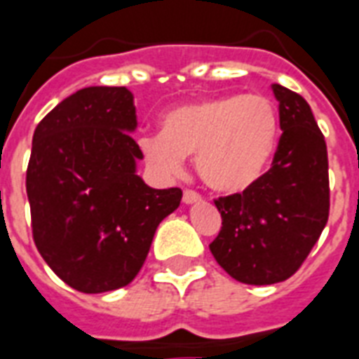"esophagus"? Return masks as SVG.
Returning <instances> with one entry per match:
<instances>
[{
    "instance_id": "obj_1",
    "label": "esophagus",
    "mask_w": 359,
    "mask_h": 359,
    "mask_svg": "<svg viewBox=\"0 0 359 359\" xmlns=\"http://www.w3.org/2000/svg\"><path fill=\"white\" fill-rule=\"evenodd\" d=\"M200 200H202V196H200L198 193L191 191V189H187V191L183 193V202H185V204H194V202H200Z\"/></svg>"
}]
</instances>
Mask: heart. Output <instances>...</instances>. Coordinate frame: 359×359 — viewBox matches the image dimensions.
<instances>
[{"label":"heart","instance_id":"b5f03b06","mask_svg":"<svg viewBox=\"0 0 359 359\" xmlns=\"http://www.w3.org/2000/svg\"><path fill=\"white\" fill-rule=\"evenodd\" d=\"M279 116L262 95H221L177 107L161 119V135L140 138L149 165L177 174L194 155L200 180L213 191L241 193L268 170Z\"/></svg>","mask_w":359,"mask_h":359}]
</instances>
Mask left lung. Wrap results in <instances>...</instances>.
Segmentation results:
<instances>
[{
  "instance_id": "8db88e82",
  "label": "left lung",
  "mask_w": 359,
  "mask_h": 359,
  "mask_svg": "<svg viewBox=\"0 0 359 359\" xmlns=\"http://www.w3.org/2000/svg\"><path fill=\"white\" fill-rule=\"evenodd\" d=\"M283 135L273 163L243 193L215 200L223 226L210 243L219 266L245 285H273L292 277L330 215L324 135L304 97L271 86Z\"/></svg>"
}]
</instances>
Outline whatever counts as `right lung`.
Returning <instances> with one entry per match:
<instances>
[{
  "label": "right lung",
  "mask_w": 359,
  "mask_h": 359,
  "mask_svg": "<svg viewBox=\"0 0 359 359\" xmlns=\"http://www.w3.org/2000/svg\"><path fill=\"white\" fill-rule=\"evenodd\" d=\"M135 97L91 86L50 110L33 133L26 174L33 241L61 280L84 294L127 286L182 189H154L136 174L144 157Z\"/></svg>",
  "instance_id": "obj_1"
}]
</instances>
